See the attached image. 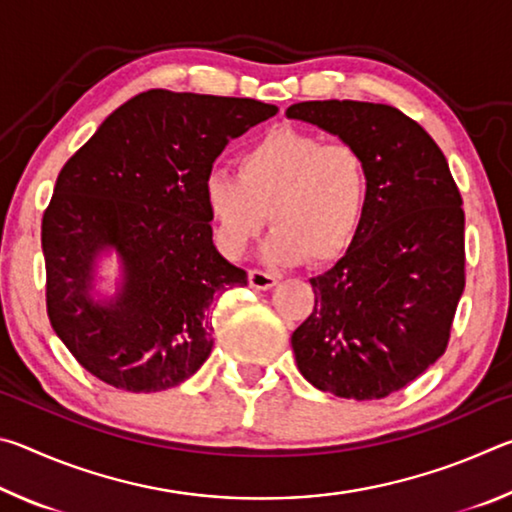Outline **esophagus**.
<instances>
[{"label": "esophagus", "instance_id": "esophagus-1", "mask_svg": "<svg viewBox=\"0 0 512 512\" xmlns=\"http://www.w3.org/2000/svg\"><path fill=\"white\" fill-rule=\"evenodd\" d=\"M275 277L266 271H259V268H250L248 271V284L257 291H268L275 287Z\"/></svg>", "mask_w": 512, "mask_h": 512}]
</instances>
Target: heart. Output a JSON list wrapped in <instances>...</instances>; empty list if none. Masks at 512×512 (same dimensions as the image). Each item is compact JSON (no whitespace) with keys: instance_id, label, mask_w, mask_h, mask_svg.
Here are the masks:
<instances>
[{"instance_id":"b5f03b06","label":"heart","mask_w":512,"mask_h":512,"mask_svg":"<svg viewBox=\"0 0 512 512\" xmlns=\"http://www.w3.org/2000/svg\"><path fill=\"white\" fill-rule=\"evenodd\" d=\"M203 201L214 221L216 244L241 257L275 228L266 253L273 262L311 266L341 259L357 239L370 201V171L350 144L291 126L271 128L237 158V178L207 173Z\"/></svg>"}]
</instances>
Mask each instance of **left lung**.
I'll use <instances>...</instances> for the list:
<instances>
[{
	"label": "left lung",
	"mask_w": 512,
	"mask_h": 512,
	"mask_svg": "<svg viewBox=\"0 0 512 512\" xmlns=\"http://www.w3.org/2000/svg\"><path fill=\"white\" fill-rule=\"evenodd\" d=\"M287 117L339 135L368 162L357 239L311 277L314 311L291 336L309 384L381 400L443 357L465 289L463 198L438 144L386 103L302 101Z\"/></svg>",
	"instance_id": "obj_1"
}]
</instances>
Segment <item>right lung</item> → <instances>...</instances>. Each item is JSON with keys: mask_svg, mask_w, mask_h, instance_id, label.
<instances>
[{"mask_svg": "<svg viewBox=\"0 0 512 512\" xmlns=\"http://www.w3.org/2000/svg\"><path fill=\"white\" fill-rule=\"evenodd\" d=\"M255 99L149 90L103 121L60 169L42 214L49 323L81 366L128 393L183 384L210 357V309L246 287L212 244L203 183L232 137L273 117ZM125 264L118 298H89L93 257Z\"/></svg>", "mask_w": 512, "mask_h": 512, "instance_id": "obj_1", "label": "right lung"}]
</instances>
